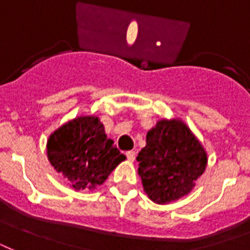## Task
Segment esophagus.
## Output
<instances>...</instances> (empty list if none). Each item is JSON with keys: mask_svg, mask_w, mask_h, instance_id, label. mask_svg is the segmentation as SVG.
<instances>
[{"mask_svg": "<svg viewBox=\"0 0 250 250\" xmlns=\"http://www.w3.org/2000/svg\"><path fill=\"white\" fill-rule=\"evenodd\" d=\"M125 156H127V160H128V161H135L136 153L133 152V150H128V152L125 153Z\"/></svg>", "mask_w": 250, "mask_h": 250, "instance_id": "obj_1", "label": "esophagus"}]
</instances>
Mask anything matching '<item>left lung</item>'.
Here are the masks:
<instances>
[{
  "label": "left lung",
  "mask_w": 250,
  "mask_h": 250,
  "mask_svg": "<svg viewBox=\"0 0 250 250\" xmlns=\"http://www.w3.org/2000/svg\"><path fill=\"white\" fill-rule=\"evenodd\" d=\"M149 198L157 204L179 200L205 171L206 153L189 128L179 121H161L146 135L136 157Z\"/></svg>",
  "instance_id": "obj_1"
}]
</instances>
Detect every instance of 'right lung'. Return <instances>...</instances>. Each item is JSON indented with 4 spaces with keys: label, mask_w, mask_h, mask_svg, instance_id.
I'll return each instance as SVG.
<instances>
[{
    "label": "right lung",
    "mask_w": 250,
    "mask_h": 250,
    "mask_svg": "<svg viewBox=\"0 0 250 250\" xmlns=\"http://www.w3.org/2000/svg\"><path fill=\"white\" fill-rule=\"evenodd\" d=\"M52 166L75 189L94 188L105 182L125 157L107 139L97 117H80L58 128L48 140Z\"/></svg>",
    "instance_id": "add662e5"
}]
</instances>
